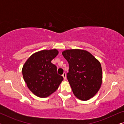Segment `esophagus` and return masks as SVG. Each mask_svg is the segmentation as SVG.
<instances>
[{"instance_id":"obj_1","label":"esophagus","mask_w":124,"mask_h":124,"mask_svg":"<svg viewBox=\"0 0 124 124\" xmlns=\"http://www.w3.org/2000/svg\"><path fill=\"white\" fill-rule=\"evenodd\" d=\"M62 77H63L64 79H65H65H66V73H64L62 74Z\"/></svg>"}]
</instances>
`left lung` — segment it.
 Segmentation results:
<instances>
[{
    "instance_id": "obj_1",
    "label": "left lung",
    "mask_w": 124,
    "mask_h": 124,
    "mask_svg": "<svg viewBox=\"0 0 124 124\" xmlns=\"http://www.w3.org/2000/svg\"><path fill=\"white\" fill-rule=\"evenodd\" d=\"M62 54L68 62L67 77L74 95L81 101H87L93 97L102 82L100 62L85 50H68Z\"/></svg>"
}]
</instances>
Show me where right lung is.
<instances>
[{
	"label": "right lung",
	"mask_w": 124,
	"mask_h": 124,
	"mask_svg": "<svg viewBox=\"0 0 124 124\" xmlns=\"http://www.w3.org/2000/svg\"><path fill=\"white\" fill-rule=\"evenodd\" d=\"M56 49L35 52L23 66L25 82L34 94L40 98L50 95L58 89L63 77L57 73V67L51 60L58 54Z\"/></svg>",
	"instance_id": "1"
}]
</instances>
